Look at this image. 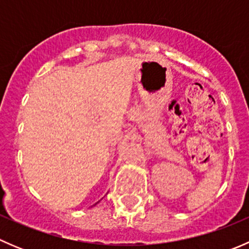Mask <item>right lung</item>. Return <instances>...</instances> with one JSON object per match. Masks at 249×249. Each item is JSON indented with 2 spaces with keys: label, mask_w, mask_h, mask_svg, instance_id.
<instances>
[{
  "label": "right lung",
  "mask_w": 249,
  "mask_h": 249,
  "mask_svg": "<svg viewBox=\"0 0 249 249\" xmlns=\"http://www.w3.org/2000/svg\"><path fill=\"white\" fill-rule=\"evenodd\" d=\"M96 203H99V202H96ZM96 203H95V205H96Z\"/></svg>",
  "instance_id": "obj_1"
}]
</instances>
